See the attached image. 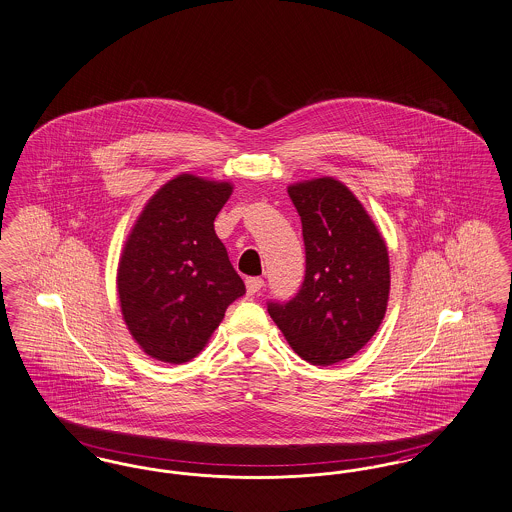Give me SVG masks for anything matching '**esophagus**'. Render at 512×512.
<instances>
[{
    "label": "esophagus",
    "mask_w": 512,
    "mask_h": 512,
    "mask_svg": "<svg viewBox=\"0 0 512 512\" xmlns=\"http://www.w3.org/2000/svg\"><path fill=\"white\" fill-rule=\"evenodd\" d=\"M263 286H265V280L259 278V276H253V278H247V280H245L247 295H257V293L263 290Z\"/></svg>",
    "instance_id": "esophagus-1"
}]
</instances>
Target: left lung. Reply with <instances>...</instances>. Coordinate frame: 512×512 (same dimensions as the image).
I'll list each match as a JSON object with an SVG mask.
<instances>
[{
  "instance_id": "8db88e82",
  "label": "left lung",
  "mask_w": 512,
  "mask_h": 512,
  "mask_svg": "<svg viewBox=\"0 0 512 512\" xmlns=\"http://www.w3.org/2000/svg\"><path fill=\"white\" fill-rule=\"evenodd\" d=\"M303 226L305 280L268 315L307 363L353 357L380 328L390 297V257L376 224L340 180L324 176L288 188Z\"/></svg>"
}]
</instances>
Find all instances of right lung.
Masks as SVG:
<instances>
[{
  "label": "right lung",
  "mask_w": 512,
  "mask_h": 512,
  "mask_svg": "<svg viewBox=\"0 0 512 512\" xmlns=\"http://www.w3.org/2000/svg\"><path fill=\"white\" fill-rule=\"evenodd\" d=\"M230 182L180 174L149 199L117 270L122 318L151 359L182 365L207 345L245 293L215 234Z\"/></svg>",
  "instance_id": "obj_1"
}]
</instances>
